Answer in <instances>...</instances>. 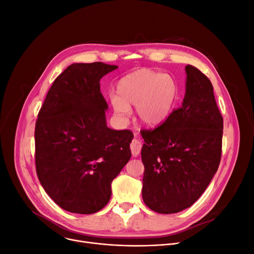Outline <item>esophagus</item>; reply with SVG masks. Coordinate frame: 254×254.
<instances>
[{"mask_svg":"<svg viewBox=\"0 0 254 254\" xmlns=\"http://www.w3.org/2000/svg\"><path fill=\"white\" fill-rule=\"evenodd\" d=\"M135 136L137 137L138 136V132H135ZM141 149H142V143L141 141L135 139L132 140V142L130 143V150H131V154L132 156H138L141 152Z\"/></svg>","mask_w":254,"mask_h":254,"instance_id":"esophagus-1","label":"esophagus"}]
</instances>
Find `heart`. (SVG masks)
<instances>
[{
  "instance_id": "obj_1",
  "label": "heart",
  "mask_w": 254,
  "mask_h": 254,
  "mask_svg": "<svg viewBox=\"0 0 254 254\" xmlns=\"http://www.w3.org/2000/svg\"><path fill=\"white\" fill-rule=\"evenodd\" d=\"M176 98L177 85L170 75L141 69L119 80L111 104L123 117L128 114L131 106H136V115L142 125L157 127L170 116Z\"/></svg>"
}]
</instances>
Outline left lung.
I'll use <instances>...</instances> for the list:
<instances>
[{
    "label": "left lung",
    "instance_id": "8db88e82",
    "mask_svg": "<svg viewBox=\"0 0 254 254\" xmlns=\"http://www.w3.org/2000/svg\"><path fill=\"white\" fill-rule=\"evenodd\" d=\"M180 108L154 129H144L142 197L151 210L172 214L190 207L219 167L223 119L208 77L188 64Z\"/></svg>",
    "mask_w": 254,
    "mask_h": 254
}]
</instances>
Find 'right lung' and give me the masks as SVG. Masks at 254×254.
I'll use <instances>...</instances> for the list:
<instances>
[{
  "label": "right lung",
  "instance_id": "add662e5",
  "mask_svg": "<svg viewBox=\"0 0 254 254\" xmlns=\"http://www.w3.org/2000/svg\"><path fill=\"white\" fill-rule=\"evenodd\" d=\"M118 68L104 63L72 64L52 83L35 128L40 183L65 211L92 214L111 197V183L130 158L128 129L107 127L103 76Z\"/></svg>",
  "mask_w": 254,
  "mask_h": 254
}]
</instances>
